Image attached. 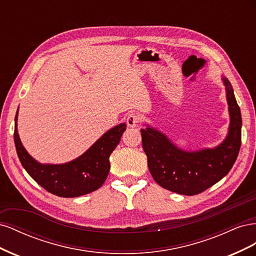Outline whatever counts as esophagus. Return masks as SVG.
I'll list each match as a JSON object with an SVG mask.
<instances>
[{
    "instance_id": "obj_1",
    "label": "esophagus",
    "mask_w": 256,
    "mask_h": 256,
    "mask_svg": "<svg viewBox=\"0 0 256 256\" xmlns=\"http://www.w3.org/2000/svg\"><path fill=\"white\" fill-rule=\"evenodd\" d=\"M140 120H141L140 115L136 114V113H131L127 116V125H128V127H131V128L136 127L138 124L140 122Z\"/></svg>"
}]
</instances>
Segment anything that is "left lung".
I'll return each instance as SVG.
<instances>
[{
	"label": "left lung",
	"instance_id": "obj_1",
	"mask_svg": "<svg viewBox=\"0 0 256 256\" xmlns=\"http://www.w3.org/2000/svg\"><path fill=\"white\" fill-rule=\"evenodd\" d=\"M230 113L228 136L214 148L187 152L177 147L156 128L141 129L143 150L150 172L162 188L184 196H196L212 187L234 166L242 145V113L233 88L222 78Z\"/></svg>",
	"mask_w": 256,
	"mask_h": 256
}]
</instances>
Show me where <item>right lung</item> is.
I'll list each match as a JSON object with an SVG mask.
<instances>
[{
    "label": "right lung",
    "instance_id": "right-lung-1",
    "mask_svg": "<svg viewBox=\"0 0 256 256\" xmlns=\"http://www.w3.org/2000/svg\"><path fill=\"white\" fill-rule=\"evenodd\" d=\"M18 111L14 118V140L22 166L44 189L62 198H76L99 189L110 171V154L120 141L126 124L108 130L76 159L63 164H42L23 147L17 129Z\"/></svg>",
    "mask_w": 256,
    "mask_h": 256
}]
</instances>
